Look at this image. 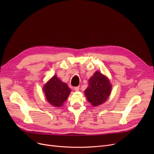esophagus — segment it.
Masks as SVG:
<instances>
[{"instance_id": "34e87169", "label": "esophagus", "mask_w": 154, "mask_h": 154, "mask_svg": "<svg viewBox=\"0 0 154 154\" xmlns=\"http://www.w3.org/2000/svg\"><path fill=\"white\" fill-rule=\"evenodd\" d=\"M79 88H80L79 86H77V87H74V90H75V91H78L79 90Z\"/></svg>"}]
</instances>
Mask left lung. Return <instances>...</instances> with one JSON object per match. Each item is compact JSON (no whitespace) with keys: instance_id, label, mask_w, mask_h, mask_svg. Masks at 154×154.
Listing matches in <instances>:
<instances>
[{"instance_id":"8db88e82","label":"left lung","mask_w":154,"mask_h":154,"mask_svg":"<svg viewBox=\"0 0 154 154\" xmlns=\"http://www.w3.org/2000/svg\"><path fill=\"white\" fill-rule=\"evenodd\" d=\"M89 86L85 91L88 101L94 106H97L106 101L111 92V84L109 79L97 71L88 80Z\"/></svg>"}]
</instances>
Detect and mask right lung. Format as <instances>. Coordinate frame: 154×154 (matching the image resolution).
<instances>
[{"mask_svg": "<svg viewBox=\"0 0 154 154\" xmlns=\"http://www.w3.org/2000/svg\"><path fill=\"white\" fill-rule=\"evenodd\" d=\"M44 91L49 103L54 107H60L67 100L71 90L66 83L54 75L44 86Z\"/></svg>", "mask_w": 154, "mask_h": 154, "instance_id": "add662e5", "label": "right lung"}]
</instances>
